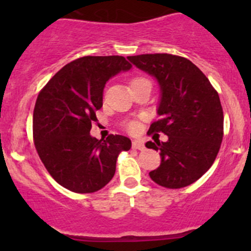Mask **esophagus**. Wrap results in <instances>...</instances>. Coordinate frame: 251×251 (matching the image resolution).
Returning a JSON list of instances; mask_svg holds the SVG:
<instances>
[{
  "mask_svg": "<svg viewBox=\"0 0 251 251\" xmlns=\"http://www.w3.org/2000/svg\"><path fill=\"white\" fill-rule=\"evenodd\" d=\"M132 147L135 149H138V151H143L144 148H146V147H144V143L143 142H141V141H137V140H135L132 142Z\"/></svg>",
  "mask_w": 251,
  "mask_h": 251,
  "instance_id": "1",
  "label": "esophagus"
}]
</instances>
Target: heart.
Returning <instances> with one entry per match:
<instances>
[{
    "instance_id": "b5f03b06",
    "label": "heart",
    "mask_w": 251,
    "mask_h": 251,
    "mask_svg": "<svg viewBox=\"0 0 251 251\" xmlns=\"http://www.w3.org/2000/svg\"><path fill=\"white\" fill-rule=\"evenodd\" d=\"M142 80H144V78H138L137 77V78H135V80L132 81V83L136 82V81H142ZM135 127H136V125H135V124H132V125H131V128H132V130H133V128H135Z\"/></svg>"
}]
</instances>
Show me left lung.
<instances>
[{
    "label": "left lung",
    "mask_w": 251,
    "mask_h": 251,
    "mask_svg": "<svg viewBox=\"0 0 251 251\" xmlns=\"http://www.w3.org/2000/svg\"><path fill=\"white\" fill-rule=\"evenodd\" d=\"M159 85V120L148 132H163L166 142H147L161 163L149 173L155 183L182 188L211 168L224 137V111L207 77L191 60L168 53L127 57Z\"/></svg>",
    "instance_id": "1"
}]
</instances>
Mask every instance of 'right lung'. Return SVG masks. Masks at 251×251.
<instances>
[{"label":"right lung","instance_id":"right-lung-1","mask_svg":"<svg viewBox=\"0 0 251 251\" xmlns=\"http://www.w3.org/2000/svg\"><path fill=\"white\" fill-rule=\"evenodd\" d=\"M132 65L121 55L78 58L63 67L42 88L34 109V142L50 176L75 193H93L109 183L121 151L131 140L90 133L103 105L105 83Z\"/></svg>","mask_w":251,"mask_h":251}]
</instances>
